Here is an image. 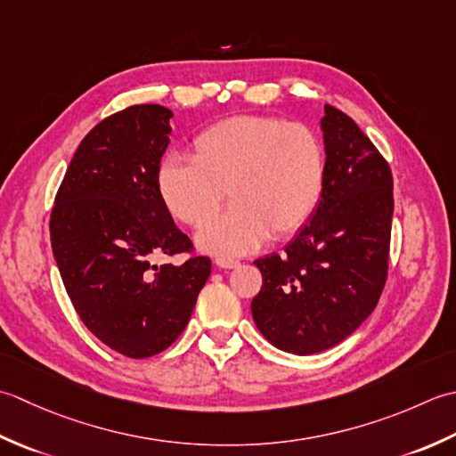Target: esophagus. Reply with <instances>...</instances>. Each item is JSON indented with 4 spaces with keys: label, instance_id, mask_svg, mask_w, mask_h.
Instances as JSON below:
<instances>
[{
    "label": "esophagus",
    "instance_id": "esophagus-1",
    "mask_svg": "<svg viewBox=\"0 0 456 456\" xmlns=\"http://www.w3.org/2000/svg\"><path fill=\"white\" fill-rule=\"evenodd\" d=\"M215 264L220 267V269H234L240 265L238 259H230V257H216Z\"/></svg>",
    "mask_w": 456,
    "mask_h": 456
}]
</instances>
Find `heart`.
I'll return each mask as SVG.
<instances>
[{
    "instance_id": "obj_1",
    "label": "heart",
    "mask_w": 456,
    "mask_h": 456,
    "mask_svg": "<svg viewBox=\"0 0 456 456\" xmlns=\"http://www.w3.org/2000/svg\"><path fill=\"white\" fill-rule=\"evenodd\" d=\"M324 189V150L309 126L272 116H236L192 142V163L167 157L157 192L169 215L200 226L229 191L235 207L204 225L200 249L216 256L254 252L273 236L297 234L317 210Z\"/></svg>"
}]
</instances>
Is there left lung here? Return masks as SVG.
I'll use <instances>...</instances> for the list:
<instances>
[{
    "label": "left lung",
    "mask_w": 456,
    "mask_h": 456,
    "mask_svg": "<svg viewBox=\"0 0 456 456\" xmlns=\"http://www.w3.org/2000/svg\"><path fill=\"white\" fill-rule=\"evenodd\" d=\"M324 189L283 256L256 259L259 332L291 354H317L350 337L376 309L387 277L394 181L354 119L324 106Z\"/></svg>",
    "instance_id": "left-lung-1"
}]
</instances>
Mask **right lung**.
I'll list each match as a JSON object with an SVG mask.
<instances>
[{"mask_svg":"<svg viewBox=\"0 0 456 456\" xmlns=\"http://www.w3.org/2000/svg\"><path fill=\"white\" fill-rule=\"evenodd\" d=\"M173 111L139 104L82 139L51 212V246L78 317L129 358L169 348L189 324L210 275L208 257L157 265L189 252L187 234L157 192Z\"/></svg>","mask_w":456,"mask_h":456,"instance_id":"add662e5","label":"right lung"}]
</instances>
